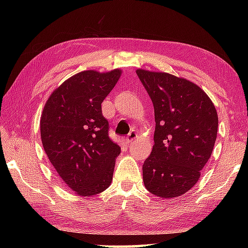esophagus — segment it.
<instances>
[{
  "mask_svg": "<svg viewBox=\"0 0 248 248\" xmlns=\"http://www.w3.org/2000/svg\"><path fill=\"white\" fill-rule=\"evenodd\" d=\"M136 139H138V134H136L135 132H130L127 136V139H125V141H127V144H130V143H132L133 140H135Z\"/></svg>",
  "mask_w": 248,
  "mask_h": 248,
  "instance_id": "34e87169",
  "label": "esophagus"
}]
</instances>
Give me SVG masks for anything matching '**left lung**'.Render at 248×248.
Returning a JSON list of instances; mask_svg holds the SVG:
<instances>
[{
    "label": "left lung",
    "mask_w": 248,
    "mask_h": 248,
    "mask_svg": "<svg viewBox=\"0 0 248 248\" xmlns=\"http://www.w3.org/2000/svg\"><path fill=\"white\" fill-rule=\"evenodd\" d=\"M136 73L155 108V145L143 164L148 191L161 198L186 194L211 156L218 117L211 99L196 84L167 72Z\"/></svg>",
    "instance_id": "8db88e82"
}]
</instances>
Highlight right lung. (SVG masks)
Segmentation results:
<instances>
[{"instance_id": "add662e5", "label": "right lung", "mask_w": 248, "mask_h": 248, "mask_svg": "<svg viewBox=\"0 0 248 248\" xmlns=\"http://www.w3.org/2000/svg\"><path fill=\"white\" fill-rule=\"evenodd\" d=\"M121 73H77L54 89L41 114L46 154L62 181L80 196L102 193L112 183L120 147L108 138L101 103Z\"/></svg>"}]
</instances>
